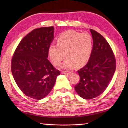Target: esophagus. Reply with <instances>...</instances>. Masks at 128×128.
I'll list each match as a JSON object with an SVG mask.
<instances>
[{"label":"esophagus","instance_id":"34e87169","mask_svg":"<svg viewBox=\"0 0 128 128\" xmlns=\"http://www.w3.org/2000/svg\"><path fill=\"white\" fill-rule=\"evenodd\" d=\"M62 74H66V75H68V74H70V72H67V71H62Z\"/></svg>","mask_w":128,"mask_h":128}]
</instances>
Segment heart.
<instances>
[{"mask_svg": "<svg viewBox=\"0 0 128 128\" xmlns=\"http://www.w3.org/2000/svg\"><path fill=\"white\" fill-rule=\"evenodd\" d=\"M92 46L93 40L89 33L67 30L59 35L56 45L52 44L49 47L48 56L54 66L59 65L66 55L67 59L62 67H81L89 60Z\"/></svg>", "mask_w": 128, "mask_h": 128, "instance_id": "1", "label": "heart"}]
</instances>
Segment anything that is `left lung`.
<instances>
[{
    "label": "left lung",
    "instance_id": "obj_1",
    "mask_svg": "<svg viewBox=\"0 0 128 128\" xmlns=\"http://www.w3.org/2000/svg\"><path fill=\"white\" fill-rule=\"evenodd\" d=\"M93 39L92 53L86 65L78 70L80 80L75 86L86 100L101 95L108 88L116 71V61L111 47L103 36L90 29Z\"/></svg>",
    "mask_w": 128,
    "mask_h": 128
}]
</instances>
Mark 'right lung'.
<instances>
[{"mask_svg": "<svg viewBox=\"0 0 128 128\" xmlns=\"http://www.w3.org/2000/svg\"><path fill=\"white\" fill-rule=\"evenodd\" d=\"M54 39V27L33 30L21 40L12 60V72L25 95L35 100L46 97L53 89L60 72L47 60Z\"/></svg>", "mask_w": 128, "mask_h": 128, "instance_id": "right-lung-1", "label": "right lung"}]
</instances>
